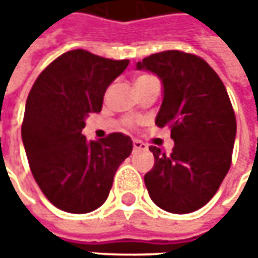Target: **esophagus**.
<instances>
[{
  "label": "esophagus",
  "mask_w": 258,
  "mask_h": 258,
  "mask_svg": "<svg viewBox=\"0 0 258 258\" xmlns=\"http://www.w3.org/2000/svg\"><path fill=\"white\" fill-rule=\"evenodd\" d=\"M146 148V145L144 142H141V141H134V149H145Z\"/></svg>",
  "instance_id": "1"
}]
</instances>
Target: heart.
I'll use <instances>...</instances> for the list:
<instances>
[{
    "label": "heart",
    "mask_w": 258,
    "mask_h": 258,
    "mask_svg": "<svg viewBox=\"0 0 258 258\" xmlns=\"http://www.w3.org/2000/svg\"><path fill=\"white\" fill-rule=\"evenodd\" d=\"M151 79H155L154 76H149V75H141L138 79H136V83H142V82H146V80H151ZM126 126H129V127H132L135 124L134 120H131V119H127L126 122Z\"/></svg>",
    "instance_id": "obj_1"
}]
</instances>
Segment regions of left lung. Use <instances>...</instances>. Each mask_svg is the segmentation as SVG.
<instances>
[{
  "mask_svg": "<svg viewBox=\"0 0 258 258\" xmlns=\"http://www.w3.org/2000/svg\"><path fill=\"white\" fill-rule=\"evenodd\" d=\"M136 67L162 79L164 102L155 123L168 126L175 142L169 155L149 148L155 158L145 175L149 197L168 213L197 211L231 166L237 122L225 86L204 58L179 50L148 55Z\"/></svg>",
  "mask_w": 258,
  "mask_h": 258,
  "instance_id": "left-lung-1",
  "label": "left lung"
}]
</instances>
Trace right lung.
<instances>
[{
	"mask_svg": "<svg viewBox=\"0 0 258 258\" xmlns=\"http://www.w3.org/2000/svg\"><path fill=\"white\" fill-rule=\"evenodd\" d=\"M129 64L86 50L67 51L45 67L30 90L21 136L35 182L66 213L94 211L107 200L119 165L132 152L129 136L90 141L85 119L102 110L106 89Z\"/></svg>",
	"mask_w": 258,
	"mask_h": 258,
	"instance_id": "add662e5",
	"label": "right lung"
}]
</instances>
